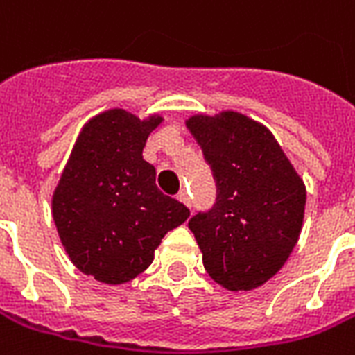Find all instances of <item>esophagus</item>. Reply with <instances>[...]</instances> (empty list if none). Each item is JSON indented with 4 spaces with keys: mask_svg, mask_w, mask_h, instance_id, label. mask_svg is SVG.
Here are the masks:
<instances>
[{
    "mask_svg": "<svg viewBox=\"0 0 355 355\" xmlns=\"http://www.w3.org/2000/svg\"><path fill=\"white\" fill-rule=\"evenodd\" d=\"M177 198L182 204H186L187 207H191V200H189V195H187L186 189H180V191H178V195H177Z\"/></svg>",
    "mask_w": 355,
    "mask_h": 355,
    "instance_id": "obj_1",
    "label": "esophagus"
}]
</instances>
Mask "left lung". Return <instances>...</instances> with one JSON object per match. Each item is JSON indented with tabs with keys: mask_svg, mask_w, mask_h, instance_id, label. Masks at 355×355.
Returning <instances> with one entry per match:
<instances>
[{
	"mask_svg": "<svg viewBox=\"0 0 355 355\" xmlns=\"http://www.w3.org/2000/svg\"><path fill=\"white\" fill-rule=\"evenodd\" d=\"M186 125L217 182V202L187 224L204 268L232 292L259 288L297 244L304 182L272 131L243 112L193 114Z\"/></svg>",
	"mask_w": 355,
	"mask_h": 355,
	"instance_id": "8db88e82",
	"label": "left lung"
}]
</instances>
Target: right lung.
Masks as SVG:
<instances>
[{"mask_svg":"<svg viewBox=\"0 0 355 355\" xmlns=\"http://www.w3.org/2000/svg\"><path fill=\"white\" fill-rule=\"evenodd\" d=\"M109 109L82 128L53 193V218L69 259L85 275L123 284L153 262L169 230L189 217L164 195L142 151L162 123Z\"/></svg>","mask_w":355,"mask_h":355,"instance_id":"add662e5","label":"right lung"}]
</instances>
